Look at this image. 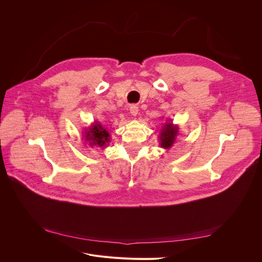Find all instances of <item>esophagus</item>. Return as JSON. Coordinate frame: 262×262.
Wrapping results in <instances>:
<instances>
[{"mask_svg":"<svg viewBox=\"0 0 262 262\" xmlns=\"http://www.w3.org/2000/svg\"><path fill=\"white\" fill-rule=\"evenodd\" d=\"M129 111H130V114H132L134 117H136V116L138 115L139 107H138L137 105H132V106H130V108H129Z\"/></svg>","mask_w":262,"mask_h":262,"instance_id":"obj_1","label":"esophagus"}]
</instances>
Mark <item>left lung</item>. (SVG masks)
I'll return each instance as SVG.
<instances>
[{
    "label": "left lung",
    "mask_w": 262,
    "mask_h": 262,
    "mask_svg": "<svg viewBox=\"0 0 262 262\" xmlns=\"http://www.w3.org/2000/svg\"><path fill=\"white\" fill-rule=\"evenodd\" d=\"M163 126L161 127V130L159 133V145L164 149H169L172 147V145L176 143V141L179 136V125L173 124L171 119L166 120Z\"/></svg>",
    "instance_id": "8db88e82"
}]
</instances>
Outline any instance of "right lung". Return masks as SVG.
I'll list each match as a JSON object with an SVG mask.
<instances>
[{"instance_id":"right-lung-1","label":"right lung","mask_w":262,"mask_h":262,"mask_svg":"<svg viewBox=\"0 0 262 262\" xmlns=\"http://www.w3.org/2000/svg\"><path fill=\"white\" fill-rule=\"evenodd\" d=\"M85 144L89 146H98L100 148H105L110 145L112 138L107 128L101 124L99 121L93 122L90 127L84 128L83 139Z\"/></svg>"}]
</instances>
